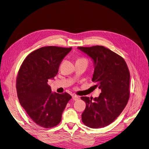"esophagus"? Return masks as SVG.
I'll return each mask as SVG.
<instances>
[{"label": "esophagus", "mask_w": 149, "mask_h": 149, "mask_svg": "<svg viewBox=\"0 0 149 149\" xmlns=\"http://www.w3.org/2000/svg\"><path fill=\"white\" fill-rule=\"evenodd\" d=\"M72 99H73L74 100H75V101L79 99V97H78V96L75 95V94H73V95L72 96Z\"/></svg>", "instance_id": "esophagus-1"}]
</instances>
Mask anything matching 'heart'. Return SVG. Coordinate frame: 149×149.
I'll return each instance as SVG.
<instances>
[{"mask_svg": "<svg viewBox=\"0 0 149 149\" xmlns=\"http://www.w3.org/2000/svg\"><path fill=\"white\" fill-rule=\"evenodd\" d=\"M87 61V59H85V58H79V59H77V61Z\"/></svg>", "mask_w": 149, "mask_h": 149, "instance_id": "b5f03b06", "label": "heart"}]
</instances>
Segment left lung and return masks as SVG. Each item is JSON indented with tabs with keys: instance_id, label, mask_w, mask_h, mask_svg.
<instances>
[{
	"instance_id": "left-lung-1",
	"label": "left lung",
	"mask_w": 149,
	"mask_h": 149,
	"mask_svg": "<svg viewBox=\"0 0 149 149\" xmlns=\"http://www.w3.org/2000/svg\"><path fill=\"white\" fill-rule=\"evenodd\" d=\"M93 60L92 81L101 89L98 97H81L86 103L82 113L84 125L100 128L111 124L125 107L130 98V73L123 59L102 46L78 47Z\"/></svg>"
}]
</instances>
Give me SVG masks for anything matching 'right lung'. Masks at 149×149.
Returning a JSON list of instances; mask_svg holds the SVG:
<instances>
[{
  "label": "right lung",
  "mask_w": 149,
  "mask_h": 149,
  "mask_svg": "<svg viewBox=\"0 0 149 149\" xmlns=\"http://www.w3.org/2000/svg\"><path fill=\"white\" fill-rule=\"evenodd\" d=\"M71 49L41 47L30 53L19 68L16 81L19 102L30 118L42 127L50 128L58 125L72 97L66 92L52 93L47 84L49 79L56 75L61 63Z\"/></svg>",
  "instance_id": "right-lung-1"
}]
</instances>
